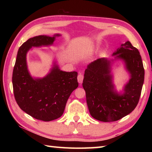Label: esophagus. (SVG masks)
<instances>
[{
    "label": "esophagus",
    "mask_w": 152,
    "mask_h": 152,
    "mask_svg": "<svg viewBox=\"0 0 152 152\" xmlns=\"http://www.w3.org/2000/svg\"><path fill=\"white\" fill-rule=\"evenodd\" d=\"M83 76L82 74H79L78 76V82L79 83H82L83 82Z\"/></svg>",
    "instance_id": "obj_1"
}]
</instances>
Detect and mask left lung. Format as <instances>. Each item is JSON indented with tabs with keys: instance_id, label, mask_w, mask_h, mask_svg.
Instances as JSON below:
<instances>
[{
	"instance_id": "8db88e82",
	"label": "left lung",
	"mask_w": 152,
	"mask_h": 152,
	"mask_svg": "<svg viewBox=\"0 0 152 152\" xmlns=\"http://www.w3.org/2000/svg\"><path fill=\"white\" fill-rule=\"evenodd\" d=\"M114 59L100 58L90 63L85 70L83 88L89 113L104 122L115 121L134 110L139 101L144 80V69L139 51L129 41L122 44L112 54ZM122 59L131 78L123 94L114 89L111 64Z\"/></svg>"
}]
</instances>
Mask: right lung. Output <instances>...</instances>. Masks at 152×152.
<instances>
[{
  "instance_id": "1",
  "label": "right lung",
  "mask_w": 152,
  "mask_h": 152,
  "mask_svg": "<svg viewBox=\"0 0 152 152\" xmlns=\"http://www.w3.org/2000/svg\"><path fill=\"white\" fill-rule=\"evenodd\" d=\"M40 35L31 38L18 51L12 74L15 99L23 111L32 117L50 121L63 115L70 94L78 86L77 72H64L54 63L42 78H33L27 65V53L32 47L51 46L56 37Z\"/></svg>"
}]
</instances>
